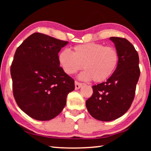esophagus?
<instances>
[{"label":"esophagus","mask_w":151,"mask_h":151,"mask_svg":"<svg viewBox=\"0 0 151 151\" xmlns=\"http://www.w3.org/2000/svg\"><path fill=\"white\" fill-rule=\"evenodd\" d=\"M75 90H78V89L80 88L82 86H83V84L81 83H78L77 81H75Z\"/></svg>","instance_id":"obj_1"}]
</instances>
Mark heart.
Masks as SVG:
<instances>
[{"instance_id":"heart-1","label":"heart","mask_w":151,"mask_h":151,"mask_svg":"<svg viewBox=\"0 0 151 151\" xmlns=\"http://www.w3.org/2000/svg\"><path fill=\"white\" fill-rule=\"evenodd\" d=\"M58 62L67 75H73L83 66L85 70L78 76L81 80L93 79L96 83H101L108 79L116 70L119 54L114 47L90 42L76 45L73 52L63 50L58 55Z\"/></svg>"}]
</instances>
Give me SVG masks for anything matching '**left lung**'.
<instances>
[{
  "label": "left lung",
  "instance_id": "8db88e82",
  "mask_svg": "<svg viewBox=\"0 0 151 151\" xmlns=\"http://www.w3.org/2000/svg\"><path fill=\"white\" fill-rule=\"evenodd\" d=\"M109 39L118 52V65L106 82L93 86V95L86 101L91 115L101 121L115 120L129 109L140 76L139 55L134 46L123 38Z\"/></svg>",
  "mask_w": 151,
  "mask_h": 151
}]
</instances>
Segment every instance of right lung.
<instances>
[{"label": "right lung", "instance_id": "add662e5", "mask_svg": "<svg viewBox=\"0 0 151 151\" xmlns=\"http://www.w3.org/2000/svg\"><path fill=\"white\" fill-rule=\"evenodd\" d=\"M68 42L35 32L15 52L11 67L18 106L31 118L49 121L65 108L75 81L60 67L58 52Z\"/></svg>", "mask_w": 151, "mask_h": 151}]
</instances>
